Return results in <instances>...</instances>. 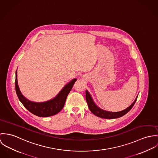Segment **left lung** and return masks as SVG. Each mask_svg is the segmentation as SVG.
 I'll return each mask as SVG.
<instances>
[{
	"instance_id": "left-lung-1",
	"label": "left lung",
	"mask_w": 158,
	"mask_h": 158,
	"mask_svg": "<svg viewBox=\"0 0 158 158\" xmlns=\"http://www.w3.org/2000/svg\"><path fill=\"white\" fill-rule=\"evenodd\" d=\"M85 97H86V101L87 102L89 110L96 116L101 118H104V119H115V118L122 117L123 116L127 114L132 108L133 105H135L138 98L137 97L136 98L135 101L133 102V103L131 105L128 106L125 110L119 112H110V111H106L105 110H103L99 108L97 105H96L93 102L91 96H90V94H89L87 91H86L85 92Z\"/></svg>"
}]
</instances>
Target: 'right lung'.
I'll return each instance as SVG.
<instances>
[{"label":"right lung","instance_id":"obj_1","mask_svg":"<svg viewBox=\"0 0 158 158\" xmlns=\"http://www.w3.org/2000/svg\"><path fill=\"white\" fill-rule=\"evenodd\" d=\"M76 81V79H73L53 99L40 103L28 101L22 95L18 86L17 70L16 71L15 88L19 99L30 112L39 117H48L56 114L62 110L65 105L67 96Z\"/></svg>","mask_w":158,"mask_h":158}]
</instances>
